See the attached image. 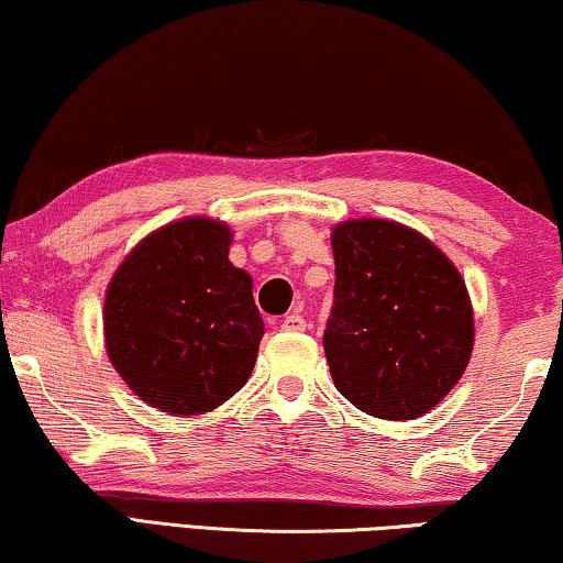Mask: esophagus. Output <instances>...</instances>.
<instances>
[{
	"label": "esophagus",
	"mask_w": 563,
	"mask_h": 563,
	"mask_svg": "<svg viewBox=\"0 0 563 563\" xmlns=\"http://www.w3.org/2000/svg\"><path fill=\"white\" fill-rule=\"evenodd\" d=\"M282 330H287V332H301V330H307V320L305 317H301L299 312H291V314H287L282 320Z\"/></svg>",
	"instance_id": "obj_1"
}]
</instances>
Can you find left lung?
I'll return each mask as SVG.
<instances>
[{
    "instance_id": "1",
    "label": "left lung",
    "mask_w": 563,
    "mask_h": 563,
    "mask_svg": "<svg viewBox=\"0 0 563 563\" xmlns=\"http://www.w3.org/2000/svg\"><path fill=\"white\" fill-rule=\"evenodd\" d=\"M332 254L335 301L322 345L338 390L371 417H423L470 363L464 279L421 233L378 218L340 223Z\"/></svg>"
}]
</instances>
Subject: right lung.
<instances>
[{
  "label": "right lung",
  "instance_id": "obj_1",
  "mask_svg": "<svg viewBox=\"0 0 563 563\" xmlns=\"http://www.w3.org/2000/svg\"><path fill=\"white\" fill-rule=\"evenodd\" d=\"M231 231L208 218L169 223L136 246L106 291L113 368L154 409L195 417L254 371L264 320L251 276L228 262Z\"/></svg>",
  "mask_w": 563,
  "mask_h": 563
}]
</instances>
